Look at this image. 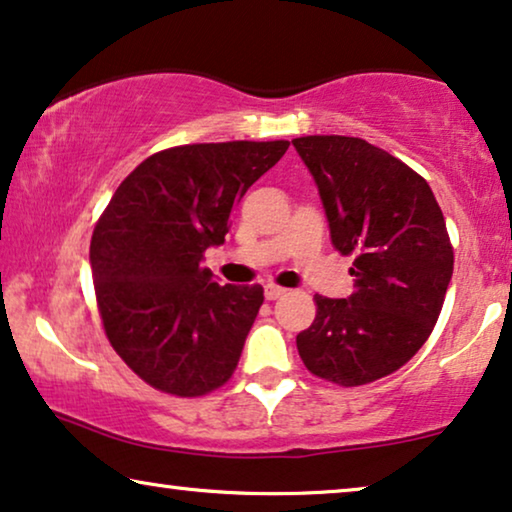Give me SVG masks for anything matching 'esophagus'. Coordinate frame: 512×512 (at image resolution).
Here are the masks:
<instances>
[{"label":"esophagus","instance_id":"esophagus-1","mask_svg":"<svg viewBox=\"0 0 512 512\" xmlns=\"http://www.w3.org/2000/svg\"><path fill=\"white\" fill-rule=\"evenodd\" d=\"M285 292H287V290H283V287H278V285H266V287H264V297L269 299V301L280 299Z\"/></svg>","mask_w":512,"mask_h":512}]
</instances>
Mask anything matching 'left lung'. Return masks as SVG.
I'll use <instances>...</instances> for the list:
<instances>
[{
    "mask_svg": "<svg viewBox=\"0 0 512 512\" xmlns=\"http://www.w3.org/2000/svg\"><path fill=\"white\" fill-rule=\"evenodd\" d=\"M331 243L352 255L355 292L315 294L318 315L297 336L313 376L357 387L401 369L427 341L452 278L450 236L429 183L355 136H301Z\"/></svg>",
    "mask_w": 512,
    "mask_h": 512,
    "instance_id": "left-lung-1",
    "label": "left lung"
}]
</instances>
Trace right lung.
Returning <instances> with one entry per match:
<instances>
[{
	"label": "right lung",
	"instance_id": "add662e5",
	"mask_svg": "<svg viewBox=\"0 0 512 512\" xmlns=\"http://www.w3.org/2000/svg\"><path fill=\"white\" fill-rule=\"evenodd\" d=\"M290 143L176 146L143 160L106 206L90 243L97 306L113 350L176 397L225 385L264 301L262 285H218L201 266L225 243L248 187Z\"/></svg>",
	"mask_w": 512,
	"mask_h": 512
}]
</instances>
